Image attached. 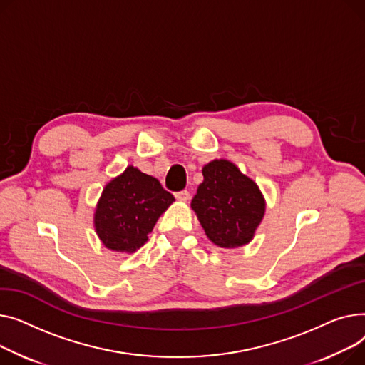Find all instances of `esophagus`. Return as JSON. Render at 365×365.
Returning a JSON list of instances; mask_svg holds the SVG:
<instances>
[{"mask_svg": "<svg viewBox=\"0 0 365 365\" xmlns=\"http://www.w3.org/2000/svg\"><path fill=\"white\" fill-rule=\"evenodd\" d=\"M175 199L180 202H187V200H190V192L187 190L178 191V192H175Z\"/></svg>", "mask_w": 365, "mask_h": 365, "instance_id": "1", "label": "esophagus"}]
</instances>
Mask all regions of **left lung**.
<instances>
[{"label":"left lung","instance_id":"8db88e82","mask_svg":"<svg viewBox=\"0 0 365 365\" xmlns=\"http://www.w3.org/2000/svg\"><path fill=\"white\" fill-rule=\"evenodd\" d=\"M202 174L203 182L191 200V207L209 240L220 247L249 243L265 212L258 185L224 159L205 165Z\"/></svg>","mask_w":365,"mask_h":365}]
</instances>
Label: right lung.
Instances as JSON below:
<instances>
[{
  "label": "right lung",
  "mask_w": 365,
  "mask_h": 365,
  "mask_svg": "<svg viewBox=\"0 0 365 365\" xmlns=\"http://www.w3.org/2000/svg\"><path fill=\"white\" fill-rule=\"evenodd\" d=\"M175 199L160 182L134 166L103 190L94 224L100 240L116 252H135Z\"/></svg>",
  "instance_id": "right-lung-1"
}]
</instances>
